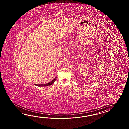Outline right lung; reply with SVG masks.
Returning <instances> with one entry per match:
<instances>
[{"label":"right lung","instance_id":"right-lung-1","mask_svg":"<svg viewBox=\"0 0 129 129\" xmlns=\"http://www.w3.org/2000/svg\"><path fill=\"white\" fill-rule=\"evenodd\" d=\"M56 77H55L54 79L52 80V81H51L50 82L47 83L46 84H35L36 86H37L39 87H46V86H50L54 82H55L56 79Z\"/></svg>","mask_w":129,"mask_h":129}]
</instances>
